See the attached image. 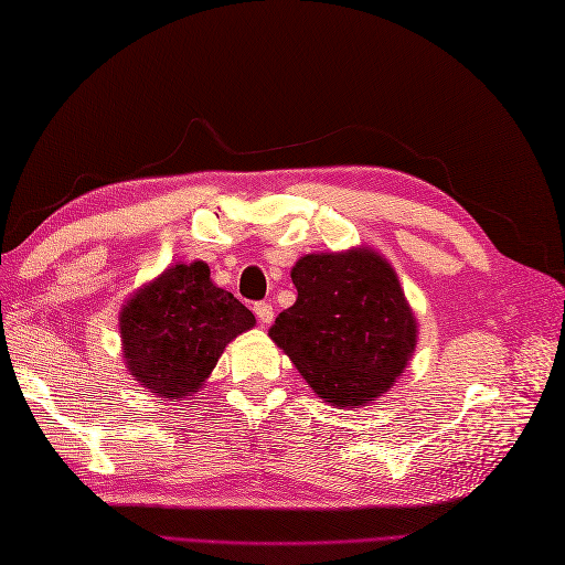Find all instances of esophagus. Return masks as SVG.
Masks as SVG:
<instances>
[{
  "instance_id": "34e87169",
  "label": "esophagus",
  "mask_w": 565,
  "mask_h": 565,
  "mask_svg": "<svg viewBox=\"0 0 565 565\" xmlns=\"http://www.w3.org/2000/svg\"><path fill=\"white\" fill-rule=\"evenodd\" d=\"M254 313H256V318H259V322H262V324L273 322V306H270V303H266V301L254 303Z\"/></svg>"
}]
</instances>
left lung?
<instances>
[{
  "label": "left lung",
  "instance_id": "left-lung-1",
  "mask_svg": "<svg viewBox=\"0 0 565 565\" xmlns=\"http://www.w3.org/2000/svg\"><path fill=\"white\" fill-rule=\"evenodd\" d=\"M295 306L270 339L292 358L320 398L365 405L398 377L415 351L417 322L380 254H309L292 268Z\"/></svg>",
  "mask_w": 565,
  "mask_h": 565
}]
</instances>
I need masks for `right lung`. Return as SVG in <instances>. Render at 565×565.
<instances>
[{
    "mask_svg": "<svg viewBox=\"0 0 565 565\" xmlns=\"http://www.w3.org/2000/svg\"><path fill=\"white\" fill-rule=\"evenodd\" d=\"M254 328V316L212 285L207 264H177L136 292L119 316L127 367L141 386L183 398L214 370L226 344Z\"/></svg>",
    "mask_w": 565,
    "mask_h": 565,
    "instance_id": "right-lung-1",
    "label": "right lung"
}]
</instances>
